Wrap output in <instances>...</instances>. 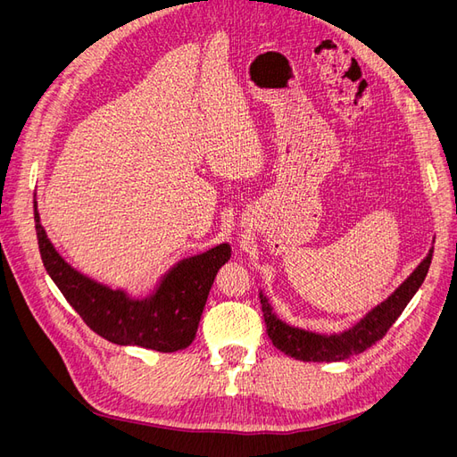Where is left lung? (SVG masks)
<instances>
[{"mask_svg":"<svg viewBox=\"0 0 457 457\" xmlns=\"http://www.w3.org/2000/svg\"><path fill=\"white\" fill-rule=\"evenodd\" d=\"M433 250L435 247L428 250L427 257L389 297L368 311L354 326L339 331V334H316V331L286 324L272 311L267 295L259 292L267 334L272 345L284 354L303 362H341L354 354L364 353L373 343L383 339L386 329L396 322V318L403 314L411 297L416 295L428 272V267H431Z\"/></svg>","mask_w":457,"mask_h":457,"instance_id":"8db88e82","label":"left lung"}]
</instances>
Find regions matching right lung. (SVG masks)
Here are the masks:
<instances>
[{
    "label": "right lung",
    "instance_id": "1",
    "mask_svg": "<svg viewBox=\"0 0 457 457\" xmlns=\"http://www.w3.org/2000/svg\"><path fill=\"white\" fill-rule=\"evenodd\" d=\"M34 220L47 274L95 334L110 343L137 345L158 353L181 351L195 341L215 274L230 259L228 244L177 261L162 276L154 292L135 299L123 289H110L68 265L41 227L36 198Z\"/></svg>",
    "mask_w": 457,
    "mask_h": 457
}]
</instances>
